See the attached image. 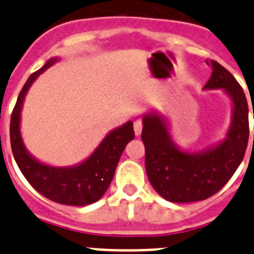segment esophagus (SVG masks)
<instances>
[{"instance_id": "34e87169", "label": "esophagus", "mask_w": 254, "mask_h": 254, "mask_svg": "<svg viewBox=\"0 0 254 254\" xmlns=\"http://www.w3.org/2000/svg\"><path fill=\"white\" fill-rule=\"evenodd\" d=\"M133 129H134V133H136V136H140L141 132H142V122H141L140 120L134 121Z\"/></svg>"}]
</instances>
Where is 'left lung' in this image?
Segmentation results:
<instances>
[{
    "label": "left lung",
    "mask_w": 254,
    "mask_h": 254,
    "mask_svg": "<svg viewBox=\"0 0 254 254\" xmlns=\"http://www.w3.org/2000/svg\"><path fill=\"white\" fill-rule=\"evenodd\" d=\"M207 64L212 73L203 90H223L232 102V122L223 140L190 151L173 140L172 125L165 114L150 109L142 116L141 138L147 178L169 202H196L219 192L241 165L248 145V103L243 89L221 64L212 60Z\"/></svg>",
    "instance_id": "obj_1"
}]
</instances>
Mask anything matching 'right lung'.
<instances>
[{
  "mask_svg": "<svg viewBox=\"0 0 254 254\" xmlns=\"http://www.w3.org/2000/svg\"><path fill=\"white\" fill-rule=\"evenodd\" d=\"M58 61L60 57L49 58L42 68L29 76L28 81L22 86L11 114V149L19 169L40 194L62 205H91L102 198L111 185L123 150L134 137L133 123L128 121L108 132L85 160L71 167L49 165L33 156L26 149L20 131L22 105L31 85L39 75Z\"/></svg>",
  "mask_w": 254,
  "mask_h": 254,
  "instance_id": "right-lung-1",
  "label": "right lung"
}]
</instances>
